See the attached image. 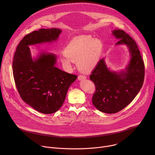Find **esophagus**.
I'll list each match as a JSON object with an SVG mask.
<instances>
[{"label": "esophagus", "instance_id": "1", "mask_svg": "<svg viewBox=\"0 0 155 155\" xmlns=\"http://www.w3.org/2000/svg\"><path fill=\"white\" fill-rule=\"evenodd\" d=\"M86 77V76L84 75H80L78 77V79L79 80H83V79H85Z\"/></svg>", "mask_w": 155, "mask_h": 155}]
</instances>
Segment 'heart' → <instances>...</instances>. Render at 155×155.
<instances>
[{"mask_svg":"<svg viewBox=\"0 0 155 155\" xmlns=\"http://www.w3.org/2000/svg\"><path fill=\"white\" fill-rule=\"evenodd\" d=\"M103 49V43L90 35H79L71 40L64 50L60 61L67 69L72 68L73 62L84 72L93 71L97 65Z\"/></svg>","mask_w":155,"mask_h":155,"instance_id":"heart-1","label":"heart"}]
</instances>
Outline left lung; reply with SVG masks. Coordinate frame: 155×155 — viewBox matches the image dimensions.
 <instances>
[{"mask_svg": "<svg viewBox=\"0 0 155 155\" xmlns=\"http://www.w3.org/2000/svg\"><path fill=\"white\" fill-rule=\"evenodd\" d=\"M112 34L119 40L116 45H127L130 59L126 71L117 72L108 69L103 58L90 75L96 86L93 104L106 114L118 112L129 105L142 87L145 76L144 62L136 41L123 30H114Z\"/></svg>", "mask_w": 155, "mask_h": 155, "instance_id": "left-lung-1", "label": "left lung"}]
</instances>
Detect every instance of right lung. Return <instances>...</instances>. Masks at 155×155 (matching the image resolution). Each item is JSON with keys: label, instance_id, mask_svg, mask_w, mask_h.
I'll return each mask as SVG.
<instances>
[{"label": "right lung", "instance_id": "obj_1", "mask_svg": "<svg viewBox=\"0 0 155 155\" xmlns=\"http://www.w3.org/2000/svg\"><path fill=\"white\" fill-rule=\"evenodd\" d=\"M61 32L56 28L40 29L27 34L13 57V74L21 99L44 114H53L61 108L77 76L56 68L54 54L43 51L32 59L29 45L56 41Z\"/></svg>", "mask_w": 155, "mask_h": 155}]
</instances>
